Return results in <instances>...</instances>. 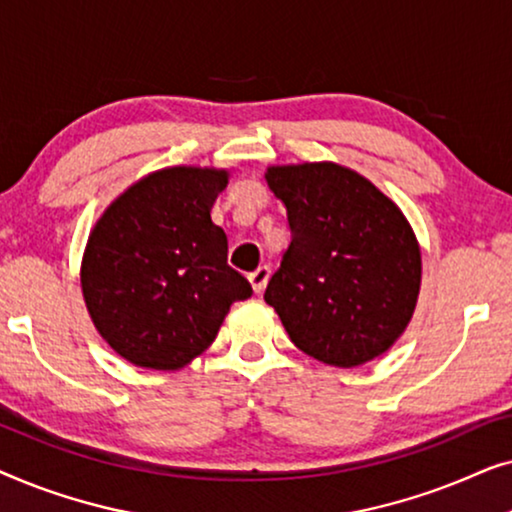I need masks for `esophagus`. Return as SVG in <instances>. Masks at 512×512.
Here are the masks:
<instances>
[{"label": "esophagus", "mask_w": 512, "mask_h": 512, "mask_svg": "<svg viewBox=\"0 0 512 512\" xmlns=\"http://www.w3.org/2000/svg\"><path fill=\"white\" fill-rule=\"evenodd\" d=\"M268 279H270V265H258L254 272H249V282L254 286L256 293H261L265 289Z\"/></svg>", "instance_id": "1"}]
</instances>
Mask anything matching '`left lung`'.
Returning a JSON list of instances; mask_svg holds the SVG:
<instances>
[{
    "label": "left lung",
    "mask_w": 512,
    "mask_h": 512,
    "mask_svg": "<svg viewBox=\"0 0 512 512\" xmlns=\"http://www.w3.org/2000/svg\"><path fill=\"white\" fill-rule=\"evenodd\" d=\"M291 244L265 289L298 349L328 366L373 361L401 338L422 284L408 219L375 184L338 163L272 165Z\"/></svg>",
    "instance_id": "obj_1"
}]
</instances>
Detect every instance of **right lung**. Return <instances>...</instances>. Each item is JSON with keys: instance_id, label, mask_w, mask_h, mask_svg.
I'll use <instances>...</instances> for the list:
<instances>
[{"instance_id": "add662e5", "label": "right lung", "mask_w": 512, "mask_h": 512, "mask_svg": "<svg viewBox=\"0 0 512 512\" xmlns=\"http://www.w3.org/2000/svg\"><path fill=\"white\" fill-rule=\"evenodd\" d=\"M214 167H165L123 191L90 230L81 289L97 333L139 368L179 370L212 345L251 284L228 265Z\"/></svg>"}]
</instances>
